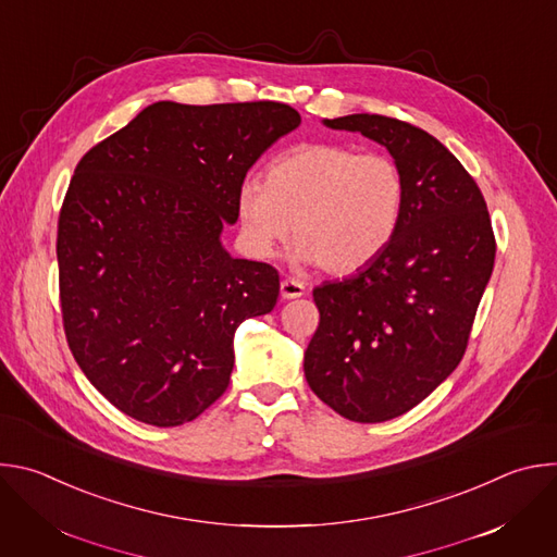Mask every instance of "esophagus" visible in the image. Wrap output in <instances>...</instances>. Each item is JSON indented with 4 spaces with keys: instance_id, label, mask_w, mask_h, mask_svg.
Here are the masks:
<instances>
[{
    "instance_id": "esophagus-1",
    "label": "esophagus",
    "mask_w": 557,
    "mask_h": 557,
    "mask_svg": "<svg viewBox=\"0 0 557 557\" xmlns=\"http://www.w3.org/2000/svg\"><path fill=\"white\" fill-rule=\"evenodd\" d=\"M280 290H282L284 299H295V297H301L306 293V286H304V282H299L295 277H286V280H282Z\"/></svg>"
}]
</instances>
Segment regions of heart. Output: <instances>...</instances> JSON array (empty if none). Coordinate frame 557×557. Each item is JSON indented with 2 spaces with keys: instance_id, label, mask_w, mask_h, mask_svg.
Returning a JSON list of instances; mask_svg holds the SVG:
<instances>
[{
  "instance_id": "heart-1",
  "label": "heart",
  "mask_w": 557,
  "mask_h": 557,
  "mask_svg": "<svg viewBox=\"0 0 557 557\" xmlns=\"http://www.w3.org/2000/svg\"><path fill=\"white\" fill-rule=\"evenodd\" d=\"M406 198V176L387 153H359L344 143H304L273 158L264 185L247 181L235 209L256 256H273L293 222L295 260L348 275L392 245Z\"/></svg>"
}]
</instances>
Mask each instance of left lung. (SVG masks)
<instances>
[{
	"label": "left lung",
	"instance_id": "1",
	"mask_svg": "<svg viewBox=\"0 0 557 557\" xmlns=\"http://www.w3.org/2000/svg\"><path fill=\"white\" fill-rule=\"evenodd\" d=\"M324 123L387 147L408 185L385 253L312 290L320 326L304 355L306 381L329 408L381 423L419 406L460 363L496 237L479 185L425 129L381 114Z\"/></svg>",
	"mask_w": 557,
	"mask_h": 557
}]
</instances>
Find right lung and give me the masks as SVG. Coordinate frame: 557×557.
Returning a JSON list of instances; mask_svg holds the SVG:
<instances>
[{"instance_id":"obj_1","label":"right lung","mask_w":557,"mask_h":557,"mask_svg":"<svg viewBox=\"0 0 557 557\" xmlns=\"http://www.w3.org/2000/svg\"><path fill=\"white\" fill-rule=\"evenodd\" d=\"M301 123L277 101H158L78 161L57 224L70 352L123 414L156 428L224 394L233 335L271 312L280 273L220 245L258 158Z\"/></svg>"}]
</instances>
